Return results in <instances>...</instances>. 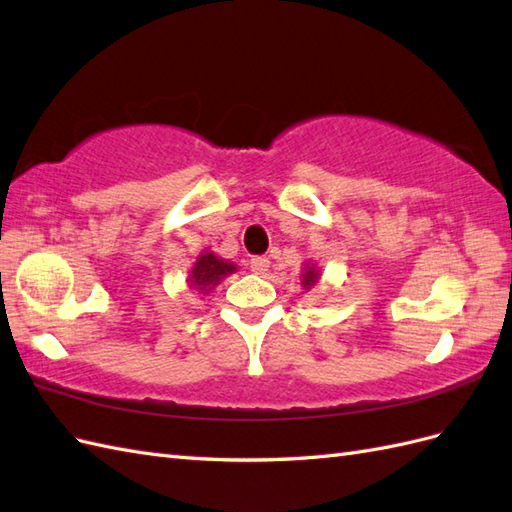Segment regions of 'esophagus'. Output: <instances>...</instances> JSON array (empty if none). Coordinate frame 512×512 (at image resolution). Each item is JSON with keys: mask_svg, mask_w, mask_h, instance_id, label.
<instances>
[{"mask_svg": "<svg viewBox=\"0 0 512 512\" xmlns=\"http://www.w3.org/2000/svg\"><path fill=\"white\" fill-rule=\"evenodd\" d=\"M250 269H252V273H256V275H265V273L269 271V258H265V256L252 258V260H250Z\"/></svg>", "mask_w": 512, "mask_h": 512, "instance_id": "34e87169", "label": "esophagus"}]
</instances>
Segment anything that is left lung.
Listing matches in <instances>:
<instances>
[{
    "mask_svg": "<svg viewBox=\"0 0 512 512\" xmlns=\"http://www.w3.org/2000/svg\"><path fill=\"white\" fill-rule=\"evenodd\" d=\"M318 275H320V273H318L314 267L307 265V267H305V273H303V286H305V288H312V286L318 282Z\"/></svg>",
    "mask_w": 512,
    "mask_h": 512,
    "instance_id": "obj_1",
    "label": "left lung"
}]
</instances>
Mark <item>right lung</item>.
<instances>
[{"label":"right lung","instance_id":"obj_1","mask_svg":"<svg viewBox=\"0 0 512 512\" xmlns=\"http://www.w3.org/2000/svg\"><path fill=\"white\" fill-rule=\"evenodd\" d=\"M235 271L237 267L232 265V262L218 258L213 252H205L196 258L188 282L198 292H209L213 286H218L226 275Z\"/></svg>","mask_w":512,"mask_h":512}]
</instances>
